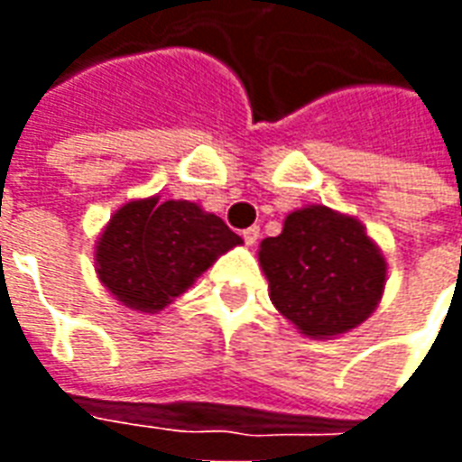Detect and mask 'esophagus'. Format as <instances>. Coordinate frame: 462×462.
<instances>
[{"mask_svg": "<svg viewBox=\"0 0 462 462\" xmlns=\"http://www.w3.org/2000/svg\"><path fill=\"white\" fill-rule=\"evenodd\" d=\"M242 240H245V245H254V242L260 240V227L257 225H252V227H247V230H242Z\"/></svg>", "mask_w": 462, "mask_h": 462, "instance_id": "1", "label": "esophagus"}]
</instances>
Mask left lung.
I'll list each match as a JSON object with an SVG mask.
<instances>
[{
  "label": "left lung",
  "mask_w": 462,
  "mask_h": 462,
  "mask_svg": "<svg viewBox=\"0 0 462 462\" xmlns=\"http://www.w3.org/2000/svg\"><path fill=\"white\" fill-rule=\"evenodd\" d=\"M272 304L307 337H337L376 310L386 262L361 222L311 205L260 245Z\"/></svg>",
  "instance_id": "8db88e82"
}]
</instances>
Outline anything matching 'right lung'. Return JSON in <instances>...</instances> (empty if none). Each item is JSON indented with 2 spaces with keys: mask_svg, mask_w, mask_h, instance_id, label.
<instances>
[{
  "mask_svg": "<svg viewBox=\"0 0 462 462\" xmlns=\"http://www.w3.org/2000/svg\"><path fill=\"white\" fill-rule=\"evenodd\" d=\"M240 242L217 215L195 202L133 200L108 222L96 245V264L116 300L131 310L158 311Z\"/></svg>",
  "mask_w": 462,
  "mask_h": 462,
  "instance_id": "add662e5",
  "label": "right lung"
}]
</instances>
